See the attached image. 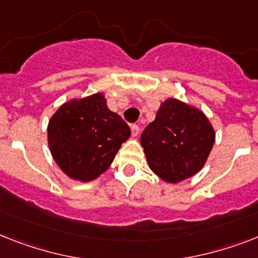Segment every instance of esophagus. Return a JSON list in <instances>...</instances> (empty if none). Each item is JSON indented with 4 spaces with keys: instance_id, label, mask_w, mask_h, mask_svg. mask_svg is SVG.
Masks as SVG:
<instances>
[{
    "instance_id": "obj_1",
    "label": "esophagus",
    "mask_w": 258,
    "mask_h": 258,
    "mask_svg": "<svg viewBox=\"0 0 258 258\" xmlns=\"http://www.w3.org/2000/svg\"><path fill=\"white\" fill-rule=\"evenodd\" d=\"M131 131H132V136H133V137H137L138 133H140V126H138V125H136V124L132 125Z\"/></svg>"
}]
</instances>
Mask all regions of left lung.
<instances>
[{"instance_id":"8db88e82","label":"left lung","mask_w":258,"mask_h":258,"mask_svg":"<svg viewBox=\"0 0 258 258\" xmlns=\"http://www.w3.org/2000/svg\"><path fill=\"white\" fill-rule=\"evenodd\" d=\"M214 142L215 131L206 114L176 99L163 101L141 134L149 167L167 183L201 171Z\"/></svg>"}]
</instances>
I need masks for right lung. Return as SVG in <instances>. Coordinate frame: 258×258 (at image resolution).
Returning a JSON list of instances; mask_svg holds the SVG:
<instances>
[{"mask_svg": "<svg viewBox=\"0 0 258 258\" xmlns=\"http://www.w3.org/2000/svg\"><path fill=\"white\" fill-rule=\"evenodd\" d=\"M129 137L127 124L108 109L101 92L64 103L47 127L52 158L64 174L80 182L105 172Z\"/></svg>", "mask_w": 258, "mask_h": 258, "instance_id": "right-lung-1", "label": "right lung"}]
</instances>
